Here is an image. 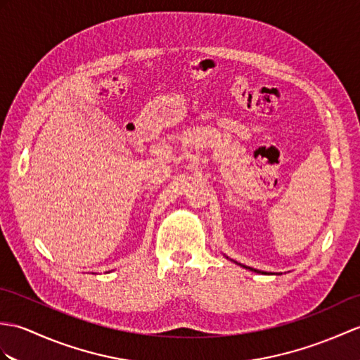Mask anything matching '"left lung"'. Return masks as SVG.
Instances as JSON below:
<instances>
[{
	"label": "left lung",
	"mask_w": 360,
	"mask_h": 360,
	"mask_svg": "<svg viewBox=\"0 0 360 360\" xmlns=\"http://www.w3.org/2000/svg\"><path fill=\"white\" fill-rule=\"evenodd\" d=\"M229 259V257H227ZM235 264H238L236 261H233ZM238 265H240V266H244V269H247V270H250V271H255V273H262V274H269V273H265V271H261V270H256V269H252V266H245V265H242V264H238Z\"/></svg>",
	"instance_id": "obj_1"
}]
</instances>
